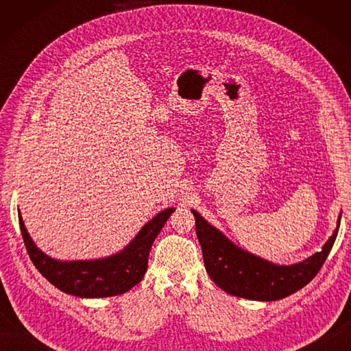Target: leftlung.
I'll return each mask as SVG.
<instances>
[{
    "mask_svg": "<svg viewBox=\"0 0 351 351\" xmlns=\"http://www.w3.org/2000/svg\"><path fill=\"white\" fill-rule=\"evenodd\" d=\"M191 213L196 219V234L202 247L205 268L215 285L230 295L259 302L285 299L308 285L329 256L341 223L339 215L338 226L322 252L299 264L276 265L240 249L197 211L191 210Z\"/></svg>",
    "mask_w": 351,
    "mask_h": 351,
    "instance_id": "obj_1",
    "label": "left lung"
}]
</instances>
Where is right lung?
I'll return each mask as SVG.
<instances>
[{"label":"right lung","instance_id":"add662e5","mask_svg":"<svg viewBox=\"0 0 351 351\" xmlns=\"http://www.w3.org/2000/svg\"><path fill=\"white\" fill-rule=\"evenodd\" d=\"M175 208L158 213L140 229L126 247L108 258L93 261H57L36 247L19 215V228L29 259L45 279L63 293L77 297H111L123 294L143 279L152 243Z\"/></svg>","mask_w":351,"mask_h":351}]
</instances>
